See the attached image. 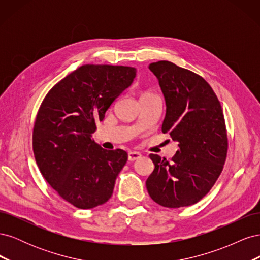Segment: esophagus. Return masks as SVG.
<instances>
[{
  "mask_svg": "<svg viewBox=\"0 0 260 260\" xmlns=\"http://www.w3.org/2000/svg\"><path fill=\"white\" fill-rule=\"evenodd\" d=\"M141 156H142V155H141V153H139V152H129L128 153V159L130 161H135V160L139 159Z\"/></svg>",
  "mask_w": 260,
  "mask_h": 260,
  "instance_id": "obj_1",
  "label": "esophagus"
}]
</instances>
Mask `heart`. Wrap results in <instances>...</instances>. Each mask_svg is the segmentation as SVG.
<instances>
[{
  "instance_id": "b5f03b06",
  "label": "heart",
  "mask_w": 260,
  "mask_h": 260,
  "mask_svg": "<svg viewBox=\"0 0 260 260\" xmlns=\"http://www.w3.org/2000/svg\"><path fill=\"white\" fill-rule=\"evenodd\" d=\"M144 94H149V93H144ZM144 94H143V95H144Z\"/></svg>"
}]
</instances>
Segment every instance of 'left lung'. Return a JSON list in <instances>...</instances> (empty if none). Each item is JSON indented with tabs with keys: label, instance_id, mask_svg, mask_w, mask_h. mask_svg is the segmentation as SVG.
Instances as JSON below:
<instances>
[{
	"label": "left lung",
	"instance_id": "left-lung-1",
	"mask_svg": "<svg viewBox=\"0 0 260 260\" xmlns=\"http://www.w3.org/2000/svg\"><path fill=\"white\" fill-rule=\"evenodd\" d=\"M149 69L166 101L161 131L179 144L170 161L149 155L155 168L146 180L147 192L164 207L191 206L210 191L225 162L221 104L208 82L191 70L168 60L152 62Z\"/></svg>",
	"mask_w": 260,
	"mask_h": 260
}]
</instances>
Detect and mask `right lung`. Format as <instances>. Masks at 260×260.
Segmentation results:
<instances>
[{"label": "right lung", "mask_w": 260, "mask_h": 260, "mask_svg": "<svg viewBox=\"0 0 260 260\" xmlns=\"http://www.w3.org/2000/svg\"><path fill=\"white\" fill-rule=\"evenodd\" d=\"M136 75L133 67L83 65L55 84L39 108L32 132L37 165L55 192L77 208L111 199L127 162V153L102 148L92 133Z\"/></svg>", "instance_id": "add662e5"}]
</instances>
